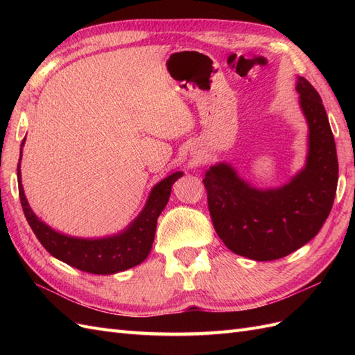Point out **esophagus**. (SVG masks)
<instances>
[{"label": "esophagus", "instance_id": "obj_1", "mask_svg": "<svg viewBox=\"0 0 355 355\" xmlns=\"http://www.w3.org/2000/svg\"><path fill=\"white\" fill-rule=\"evenodd\" d=\"M198 159H200V158H198Z\"/></svg>", "mask_w": 355, "mask_h": 355}]
</instances>
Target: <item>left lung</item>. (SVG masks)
<instances>
[{"mask_svg":"<svg viewBox=\"0 0 355 355\" xmlns=\"http://www.w3.org/2000/svg\"><path fill=\"white\" fill-rule=\"evenodd\" d=\"M299 106L308 124L305 166L287 184L256 188L230 163H218L202 179L219 239L253 261H275L300 249L323 227L338 187V155L320 94L297 77Z\"/></svg>","mask_w":355,"mask_h":355,"instance_id":"1","label":"left lung"}]
</instances>
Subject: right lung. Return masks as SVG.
<instances>
[{
  "mask_svg": "<svg viewBox=\"0 0 355 355\" xmlns=\"http://www.w3.org/2000/svg\"><path fill=\"white\" fill-rule=\"evenodd\" d=\"M25 141L26 137L20 145V158L17 164L19 197L29 227L42 247L53 257L69 266L98 275L116 274L142 263L153 249L157 219L167 206L171 187L179 178L184 176V171H175L154 185L142 211L123 231L101 239L71 237V235L62 234L49 227L29 207L22 187V173H20V161H22Z\"/></svg>",
  "mask_w": 355,
  "mask_h": 355,
  "instance_id": "right-lung-1",
  "label": "right lung"
}]
</instances>
